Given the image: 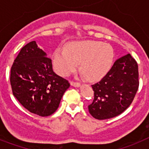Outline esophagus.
Instances as JSON below:
<instances>
[{
  "mask_svg": "<svg viewBox=\"0 0 149 149\" xmlns=\"http://www.w3.org/2000/svg\"><path fill=\"white\" fill-rule=\"evenodd\" d=\"M70 85L72 86H75V87H79L80 86V83L79 82H70Z\"/></svg>",
  "mask_w": 149,
  "mask_h": 149,
  "instance_id": "34e87169",
  "label": "esophagus"
}]
</instances>
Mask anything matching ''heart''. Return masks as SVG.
Returning <instances> with one entry per match:
<instances>
[{
	"label": "heart",
	"mask_w": 149,
	"mask_h": 149,
	"mask_svg": "<svg viewBox=\"0 0 149 149\" xmlns=\"http://www.w3.org/2000/svg\"><path fill=\"white\" fill-rule=\"evenodd\" d=\"M114 59V51L109 44L97 41H83L69 44L65 50L58 48L54 54L56 72L66 77L78 67L92 82L101 80L109 72Z\"/></svg>",
	"instance_id": "obj_1"
}]
</instances>
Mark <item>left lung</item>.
Here are the masks:
<instances>
[{"label":"left lung","mask_w":149,"mask_h":149,"mask_svg":"<svg viewBox=\"0 0 149 149\" xmlns=\"http://www.w3.org/2000/svg\"><path fill=\"white\" fill-rule=\"evenodd\" d=\"M139 85L136 60L130 54L120 57L102 80L92 85L94 99L88 106L90 114L98 120L120 114L132 102Z\"/></svg>","instance_id":"left-lung-1"}]
</instances>
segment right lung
<instances>
[{"instance_id": "obj_1", "label": "right lung", "mask_w": 149, "mask_h": 149, "mask_svg": "<svg viewBox=\"0 0 149 149\" xmlns=\"http://www.w3.org/2000/svg\"><path fill=\"white\" fill-rule=\"evenodd\" d=\"M35 41L21 48L10 70L12 92L26 109L41 117L54 113L65 91L68 80L53 71L52 61Z\"/></svg>"}]
</instances>
